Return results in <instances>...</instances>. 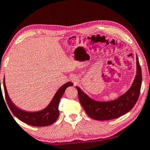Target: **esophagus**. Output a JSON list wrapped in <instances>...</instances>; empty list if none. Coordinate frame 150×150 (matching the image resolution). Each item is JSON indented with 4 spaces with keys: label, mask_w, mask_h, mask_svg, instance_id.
<instances>
[{
    "label": "esophagus",
    "mask_w": 150,
    "mask_h": 150,
    "mask_svg": "<svg viewBox=\"0 0 150 150\" xmlns=\"http://www.w3.org/2000/svg\"><path fill=\"white\" fill-rule=\"evenodd\" d=\"M71 81H72V82H73V83H74V85L76 84L77 82H78L77 78H74V77H73V78H71Z\"/></svg>",
    "instance_id": "obj_1"
}]
</instances>
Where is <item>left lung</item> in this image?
<instances>
[{"mask_svg": "<svg viewBox=\"0 0 150 150\" xmlns=\"http://www.w3.org/2000/svg\"><path fill=\"white\" fill-rule=\"evenodd\" d=\"M142 80V70L136 55V75L134 82L127 92L117 99L109 101H96L86 95L78 86L76 88L79 101L88 116L95 120H107L121 117L133 108L140 96Z\"/></svg>", "mask_w": 150, "mask_h": 150, "instance_id": "left-lung-1", "label": "left lung"}]
</instances>
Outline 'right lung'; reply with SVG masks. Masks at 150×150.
Segmentation results:
<instances>
[{"label": "right lung", "mask_w": 150, "mask_h": 150, "mask_svg": "<svg viewBox=\"0 0 150 150\" xmlns=\"http://www.w3.org/2000/svg\"><path fill=\"white\" fill-rule=\"evenodd\" d=\"M3 86L5 98H6L8 105L16 117L29 125L34 126V127H46V126L52 125L58 119L59 116V105L60 99L64 94L66 89L69 86H72L73 83L68 82L62 86L54 94L53 98L52 99L48 105L43 110L36 112H28L18 108L12 101L8 94L6 85H5L4 78Z\"/></svg>", "instance_id": "1"}]
</instances>
